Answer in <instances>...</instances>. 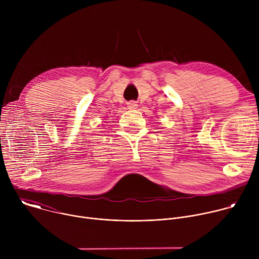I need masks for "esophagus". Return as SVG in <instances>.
I'll return each mask as SVG.
<instances>
[{"mask_svg":"<svg viewBox=\"0 0 259 259\" xmlns=\"http://www.w3.org/2000/svg\"><path fill=\"white\" fill-rule=\"evenodd\" d=\"M127 106H128V108H130V109H136L137 106H138V104H137L135 101H129V102H127Z\"/></svg>","mask_w":259,"mask_h":259,"instance_id":"34e87169","label":"esophagus"}]
</instances>
